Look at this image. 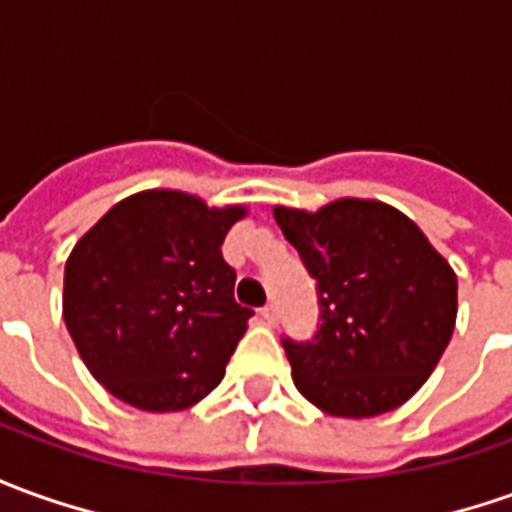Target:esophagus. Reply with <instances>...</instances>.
Wrapping results in <instances>:
<instances>
[{
  "instance_id": "1",
  "label": "esophagus",
  "mask_w": 512,
  "mask_h": 512,
  "mask_svg": "<svg viewBox=\"0 0 512 512\" xmlns=\"http://www.w3.org/2000/svg\"><path fill=\"white\" fill-rule=\"evenodd\" d=\"M260 319H263V322H266V325H269V328H274V325H277V319H280V316H277V305H263V308H260Z\"/></svg>"
}]
</instances>
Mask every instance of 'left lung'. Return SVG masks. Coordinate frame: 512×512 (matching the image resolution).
Masks as SVG:
<instances>
[{"label": "left lung", "instance_id": "1", "mask_svg": "<svg viewBox=\"0 0 512 512\" xmlns=\"http://www.w3.org/2000/svg\"><path fill=\"white\" fill-rule=\"evenodd\" d=\"M274 218L319 294L314 339H283L297 389L336 417L398 409L451 342L454 269L415 221L381 201L339 198L316 212L274 207Z\"/></svg>", "mask_w": 512, "mask_h": 512}]
</instances>
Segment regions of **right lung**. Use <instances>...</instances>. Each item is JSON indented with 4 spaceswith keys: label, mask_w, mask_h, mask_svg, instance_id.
Segmentation results:
<instances>
[{
    "label": "right lung",
    "mask_w": 512,
    "mask_h": 512,
    "mask_svg": "<svg viewBox=\"0 0 512 512\" xmlns=\"http://www.w3.org/2000/svg\"><path fill=\"white\" fill-rule=\"evenodd\" d=\"M243 215L246 207L145 190L75 243L64 269L66 330L114 398L179 412L221 384L255 314L235 302V269L221 255Z\"/></svg>",
    "instance_id": "1"
}]
</instances>
